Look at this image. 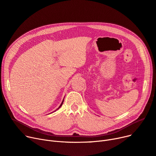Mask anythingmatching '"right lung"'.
<instances>
[{
  "label": "right lung",
  "mask_w": 156,
  "mask_h": 156,
  "mask_svg": "<svg viewBox=\"0 0 156 156\" xmlns=\"http://www.w3.org/2000/svg\"><path fill=\"white\" fill-rule=\"evenodd\" d=\"M63 101H64V99H63ZM63 102H62V103H61V105H59V108H58V109H59V108H60V107H61V105H63Z\"/></svg>",
  "instance_id": "right-lung-1"
}]
</instances>
